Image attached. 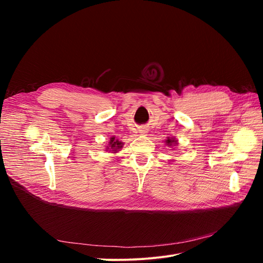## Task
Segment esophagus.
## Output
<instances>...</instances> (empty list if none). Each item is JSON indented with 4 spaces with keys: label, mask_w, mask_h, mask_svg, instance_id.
<instances>
[{
    "label": "esophagus",
    "mask_w": 263,
    "mask_h": 263,
    "mask_svg": "<svg viewBox=\"0 0 263 263\" xmlns=\"http://www.w3.org/2000/svg\"><path fill=\"white\" fill-rule=\"evenodd\" d=\"M139 133H140L141 135H145V134L148 133V130H147V128H145V127H142V128L139 129Z\"/></svg>",
    "instance_id": "34e87169"
}]
</instances>
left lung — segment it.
<instances>
[{
    "label": "left lung",
    "mask_w": 263,
    "mask_h": 263,
    "mask_svg": "<svg viewBox=\"0 0 263 263\" xmlns=\"http://www.w3.org/2000/svg\"><path fill=\"white\" fill-rule=\"evenodd\" d=\"M165 144L168 145L169 147H171V146H173V145H177L178 144V141L174 139V138H170V137H168V139L165 140Z\"/></svg>",
    "instance_id": "obj_1"
}]
</instances>
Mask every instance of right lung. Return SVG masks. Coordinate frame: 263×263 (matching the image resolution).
Here are the masks:
<instances>
[{
  "instance_id": "add662e5",
  "label": "right lung",
  "mask_w": 263,
  "mask_h": 263,
  "mask_svg": "<svg viewBox=\"0 0 263 263\" xmlns=\"http://www.w3.org/2000/svg\"><path fill=\"white\" fill-rule=\"evenodd\" d=\"M123 145L124 144L122 141H119L118 139H115V137H112L108 142V146L106 149L108 151H110V153L115 154V153H117V151H119V149L123 148Z\"/></svg>"
}]
</instances>
